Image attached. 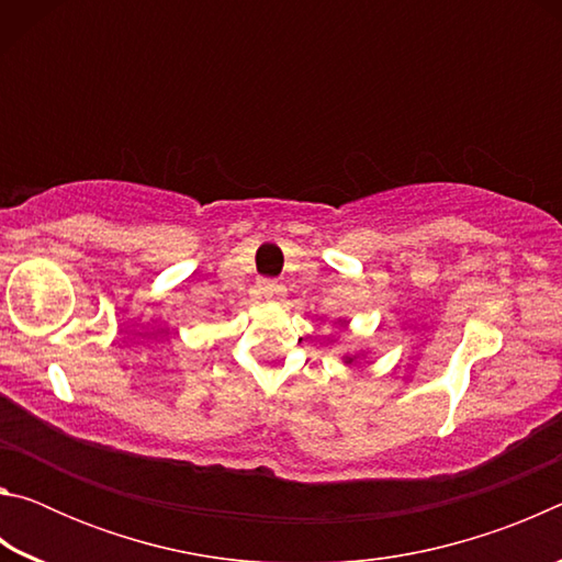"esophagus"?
I'll return each mask as SVG.
<instances>
[{
    "label": "esophagus",
    "mask_w": 562,
    "mask_h": 562,
    "mask_svg": "<svg viewBox=\"0 0 562 562\" xmlns=\"http://www.w3.org/2000/svg\"><path fill=\"white\" fill-rule=\"evenodd\" d=\"M258 292L262 294V297H265V300H274V297H278V294L282 292V284H280L278 280L262 278V280L258 282Z\"/></svg>",
    "instance_id": "esophagus-1"
}]
</instances>
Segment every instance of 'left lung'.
<instances>
[{
	"label": "left lung",
	"mask_w": 562,
	"mask_h": 562,
	"mask_svg": "<svg viewBox=\"0 0 562 562\" xmlns=\"http://www.w3.org/2000/svg\"><path fill=\"white\" fill-rule=\"evenodd\" d=\"M347 361H351V359H347Z\"/></svg>",
	"instance_id": "obj_1"
}]
</instances>
